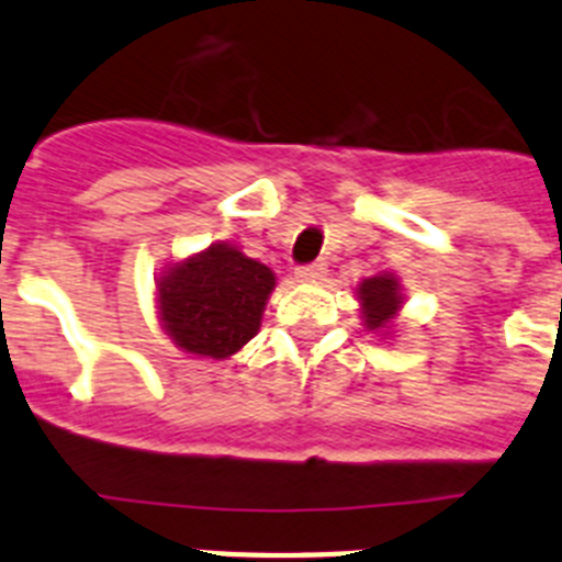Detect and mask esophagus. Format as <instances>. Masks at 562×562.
Segmentation results:
<instances>
[{
  "instance_id": "obj_1",
  "label": "esophagus",
  "mask_w": 562,
  "mask_h": 562,
  "mask_svg": "<svg viewBox=\"0 0 562 562\" xmlns=\"http://www.w3.org/2000/svg\"><path fill=\"white\" fill-rule=\"evenodd\" d=\"M324 276H326V265H321V261H315V265H301L295 270L297 281H321Z\"/></svg>"
}]
</instances>
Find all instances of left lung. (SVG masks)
<instances>
[{"label": "left lung", "mask_w": 562, "mask_h": 562, "mask_svg": "<svg viewBox=\"0 0 562 562\" xmlns=\"http://www.w3.org/2000/svg\"><path fill=\"white\" fill-rule=\"evenodd\" d=\"M360 304H362L366 326H369V329H385L402 304L396 278L394 276L366 278V281L360 284Z\"/></svg>", "instance_id": "8db88e82"}]
</instances>
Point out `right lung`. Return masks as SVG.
I'll list each match as a JSON object with an SVG mask.
<instances>
[{"mask_svg": "<svg viewBox=\"0 0 562 562\" xmlns=\"http://www.w3.org/2000/svg\"><path fill=\"white\" fill-rule=\"evenodd\" d=\"M157 286L171 340L188 355L222 360L258 331L276 276L236 247L213 245L171 267Z\"/></svg>", "mask_w": 562, "mask_h": 562, "instance_id": "1", "label": "right lung"}]
</instances>
